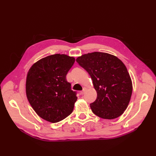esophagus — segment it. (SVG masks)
<instances>
[{
	"label": "esophagus",
	"instance_id": "obj_1",
	"mask_svg": "<svg viewBox=\"0 0 156 156\" xmlns=\"http://www.w3.org/2000/svg\"><path fill=\"white\" fill-rule=\"evenodd\" d=\"M86 90H87L86 88H83V90L81 92V95H83V94H84V93H85V92H86Z\"/></svg>",
	"mask_w": 156,
	"mask_h": 156
}]
</instances>
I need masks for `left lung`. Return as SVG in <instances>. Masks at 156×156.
Instances as JSON below:
<instances>
[{
	"mask_svg": "<svg viewBox=\"0 0 156 156\" xmlns=\"http://www.w3.org/2000/svg\"><path fill=\"white\" fill-rule=\"evenodd\" d=\"M76 61L88 73L97 92L96 100L90 104L94 114L110 120L121 116L133 89L124 64L116 56L101 52L83 55Z\"/></svg>",
	"mask_w": 156,
	"mask_h": 156,
	"instance_id": "obj_1",
	"label": "left lung"
}]
</instances>
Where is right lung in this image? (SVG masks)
<instances>
[{"label":"right lung","instance_id":"1","mask_svg":"<svg viewBox=\"0 0 156 156\" xmlns=\"http://www.w3.org/2000/svg\"><path fill=\"white\" fill-rule=\"evenodd\" d=\"M75 58L55 54L32 66L26 81V94L30 105L41 119L56 123L73 112L77 92L71 88L66 75Z\"/></svg>","mask_w":156,"mask_h":156}]
</instances>
